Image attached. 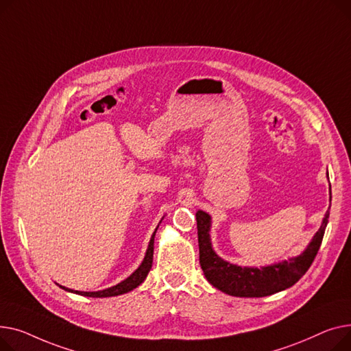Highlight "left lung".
<instances>
[{
    "label": "left lung",
    "instance_id": "obj_1",
    "mask_svg": "<svg viewBox=\"0 0 351 351\" xmlns=\"http://www.w3.org/2000/svg\"><path fill=\"white\" fill-rule=\"evenodd\" d=\"M328 215H330V207L324 214L319 231L299 256L262 267H242L223 261L215 254L210 238L211 217L199 210L195 217L201 269L214 287L231 296L263 298L285 291L293 286L313 263L322 245Z\"/></svg>",
    "mask_w": 351,
    "mask_h": 351
}]
</instances>
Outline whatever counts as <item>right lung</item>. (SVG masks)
Wrapping results in <instances>:
<instances>
[{
    "label": "right lung",
    "instance_id": "1",
    "mask_svg": "<svg viewBox=\"0 0 351 351\" xmlns=\"http://www.w3.org/2000/svg\"><path fill=\"white\" fill-rule=\"evenodd\" d=\"M161 222V221H160ZM158 228V226H157ZM157 228L156 231L153 232L152 238H150V242H149V246H147V251H146V255H144V259L143 262L140 263V266L137 267V269L125 280H121L120 283H117L116 286H112V287H108V289H103V291H97V292H80V291H73V289H68V287L65 286H60L62 289L66 291V292H71V293H76V295H80V296H88V298H110V296H117V295H123V293H128L133 289H136V287L138 285H141L144 282V279L147 278L150 269H152V265H153V254H154V237H156V232H157Z\"/></svg>",
    "mask_w": 351,
    "mask_h": 351
}]
</instances>
